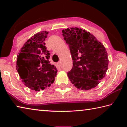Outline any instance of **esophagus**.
<instances>
[{"label":"esophagus","instance_id":"obj_1","mask_svg":"<svg viewBox=\"0 0 127 127\" xmlns=\"http://www.w3.org/2000/svg\"><path fill=\"white\" fill-rule=\"evenodd\" d=\"M57 66H61L62 65V63H61V62H58V63H57Z\"/></svg>","mask_w":127,"mask_h":127}]
</instances>
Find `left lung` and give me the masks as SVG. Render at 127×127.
Listing matches in <instances>:
<instances>
[{
	"label": "left lung",
	"instance_id": "1",
	"mask_svg": "<svg viewBox=\"0 0 127 127\" xmlns=\"http://www.w3.org/2000/svg\"><path fill=\"white\" fill-rule=\"evenodd\" d=\"M64 40L69 47L73 67L68 78L77 89L89 90L104 78L108 67L104 46L85 30L72 27L62 30Z\"/></svg>",
	"mask_w": 127,
	"mask_h": 127
}]
</instances>
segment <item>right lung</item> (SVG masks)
<instances>
[{
    "label": "right lung",
    "instance_id": "obj_1",
    "mask_svg": "<svg viewBox=\"0 0 127 127\" xmlns=\"http://www.w3.org/2000/svg\"><path fill=\"white\" fill-rule=\"evenodd\" d=\"M48 32L35 34L27 41L17 55L16 69L26 86L36 91L50 87L54 82L58 70L49 61L45 40Z\"/></svg>",
    "mask_w": 127,
    "mask_h": 127
}]
</instances>
